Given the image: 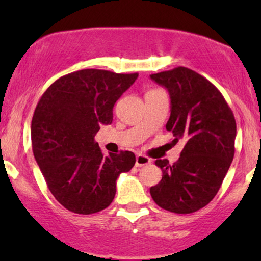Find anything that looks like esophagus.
<instances>
[{
	"label": "esophagus",
	"mask_w": 261,
	"mask_h": 261,
	"mask_svg": "<svg viewBox=\"0 0 261 261\" xmlns=\"http://www.w3.org/2000/svg\"><path fill=\"white\" fill-rule=\"evenodd\" d=\"M151 163V160H149L148 157H146V155H142V154H137L136 155V167H143V166H147V164Z\"/></svg>",
	"instance_id": "obj_1"
}]
</instances>
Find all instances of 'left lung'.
Listing matches in <instances>:
<instances>
[{
  "mask_svg": "<svg viewBox=\"0 0 261 261\" xmlns=\"http://www.w3.org/2000/svg\"><path fill=\"white\" fill-rule=\"evenodd\" d=\"M170 95V116L166 128L176 143L185 142L174 164L157 160L162 180L149 189L162 208L193 214L216 196L234 157L236 119L221 92L187 67L151 74Z\"/></svg>",
  "mask_w": 261,
  "mask_h": 261,
  "instance_id": "8db88e82",
  "label": "left lung"
}]
</instances>
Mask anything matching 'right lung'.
<instances>
[{
	"instance_id": "1",
	"label": "right lung",
	"mask_w": 261,
	"mask_h": 261,
	"mask_svg": "<svg viewBox=\"0 0 261 261\" xmlns=\"http://www.w3.org/2000/svg\"><path fill=\"white\" fill-rule=\"evenodd\" d=\"M139 73L87 68L56 80L39 99L32 119V147L47 188L68 211L91 215L107 208L116 179L134 167L133 152L104 155L94 136L113 121V108Z\"/></svg>"
}]
</instances>
